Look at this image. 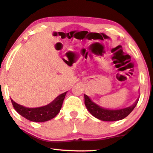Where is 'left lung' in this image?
<instances>
[{"label":"left lung","instance_id":"left-lung-1","mask_svg":"<svg viewBox=\"0 0 153 153\" xmlns=\"http://www.w3.org/2000/svg\"><path fill=\"white\" fill-rule=\"evenodd\" d=\"M85 96V104L90 113L97 119L104 121H115L124 119L136 107L138 99L133 105L119 109H109L104 108L94 102L88 95Z\"/></svg>","mask_w":153,"mask_h":153}]
</instances>
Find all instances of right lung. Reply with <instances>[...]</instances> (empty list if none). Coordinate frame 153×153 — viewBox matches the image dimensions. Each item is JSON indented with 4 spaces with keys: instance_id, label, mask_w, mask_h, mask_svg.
<instances>
[{
    "instance_id": "add662e5",
    "label": "right lung",
    "mask_w": 153,
    "mask_h": 153,
    "mask_svg": "<svg viewBox=\"0 0 153 153\" xmlns=\"http://www.w3.org/2000/svg\"><path fill=\"white\" fill-rule=\"evenodd\" d=\"M67 92L61 94L51 103L43 107L29 108L16 103L11 99L13 107L19 114L29 121L34 122H44L53 119L59 113L62 107L65 96Z\"/></svg>"
}]
</instances>
